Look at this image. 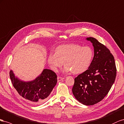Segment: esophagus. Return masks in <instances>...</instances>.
<instances>
[{
	"label": "esophagus",
	"mask_w": 124,
	"mask_h": 124,
	"mask_svg": "<svg viewBox=\"0 0 124 124\" xmlns=\"http://www.w3.org/2000/svg\"><path fill=\"white\" fill-rule=\"evenodd\" d=\"M64 79V78H63V77H59V76H58V77H57V79H58V82H59V81H61V80H63V79Z\"/></svg>",
	"instance_id": "obj_1"
}]
</instances>
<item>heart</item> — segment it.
Masks as SVG:
<instances>
[{
	"label": "heart",
	"mask_w": 124,
	"mask_h": 124,
	"mask_svg": "<svg viewBox=\"0 0 124 124\" xmlns=\"http://www.w3.org/2000/svg\"><path fill=\"white\" fill-rule=\"evenodd\" d=\"M93 56V51L89 46L82 47L78 44L60 46L55 54L49 55L48 62L55 70L64 63L65 72H72L75 74H82L89 68Z\"/></svg>",
	"instance_id": "obj_1"
}]
</instances>
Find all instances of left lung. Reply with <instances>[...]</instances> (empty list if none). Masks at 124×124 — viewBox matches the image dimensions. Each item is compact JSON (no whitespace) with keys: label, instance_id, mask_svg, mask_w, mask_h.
Instances as JSON below:
<instances>
[{"label":"left lung","instance_id":"left-lung-1","mask_svg":"<svg viewBox=\"0 0 124 124\" xmlns=\"http://www.w3.org/2000/svg\"><path fill=\"white\" fill-rule=\"evenodd\" d=\"M93 46L94 56L89 68L74 79L72 93L81 103L92 105L101 101L114 84L116 68L113 55L96 39L88 37Z\"/></svg>","mask_w":124,"mask_h":124}]
</instances>
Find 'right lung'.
<instances>
[{
    "label": "right lung",
    "instance_id": "obj_1",
    "mask_svg": "<svg viewBox=\"0 0 124 124\" xmlns=\"http://www.w3.org/2000/svg\"><path fill=\"white\" fill-rule=\"evenodd\" d=\"M10 77L19 94L30 103L38 104L45 101L57 83V76L51 70L44 69L35 79L25 82L15 76L12 70Z\"/></svg>",
    "mask_w": 124,
    "mask_h": 124
}]
</instances>
